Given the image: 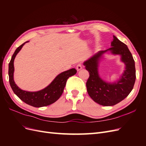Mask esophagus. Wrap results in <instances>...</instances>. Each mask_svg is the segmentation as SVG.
Instances as JSON below:
<instances>
[{
  "instance_id": "esophagus-1",
  "label": "esophagus",
  "mask_w": 146,
  "mask_h": 146,
  "mask_svg": "<svg viewBox=\"0 0 146 146\" xmlns=\"http://www.w3.org/2000/svg\"><path fill=\"white\" fill-rule=\"evenodd\" d=\"M76 69L77 70H80V69H82V64L81 63H78L77 64L76 66Z\"/></svg>"
}]
</instances>
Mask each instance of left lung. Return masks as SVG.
I'll return each mask as SVG.
<instances>
[{"mask_svg": "<svg viewBox=\"0 0 146 146\" xmlns=\"http://www.w3.org/2000/svg\"><path fill=\"white\" fill-rule=\"evenodd\" d=\"M111 46V47L99 51L83 63L90 73L86 83L88 93L95 102L103 106L114 105L127 98L133 90L136 80L135 61L127 45L113 36ZM108 51L113 54H120L121 60L126 65V70L121 77L112 84L103 81L98 72L100 59Z\"/></svg>", "mask_w": 146, "mask_h": 146, "instance_id": "1", "label": "left lung"}]
</instances>
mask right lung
Instances as JSON below:
<instances>
[{
    "label": "right lung",
    "mask_w": 146,
    "mask_h": 146,
    "mask_svg": "<svg viewBox=\"0 0 146 146\" xmlns=\"http://www.w3.org/2000/svg\"><path fill=\"white\" fill-rule=\"evenodd\" d=\"M27 41L25 42H27ZM17 47L13 54L8 66V76L9 82L11 89L18 98L27 104L34 107H42L49 105L58 100L63 94L66 82L69 77L77 73V70L74 68L61 72L57 76L49 85L44 89L36 92H29L22 90L16 85L13 78L14 73V60L16 55L21 50L25 43Z\"/></svg>",
    "instance_id": "1"
}]
</instances>
